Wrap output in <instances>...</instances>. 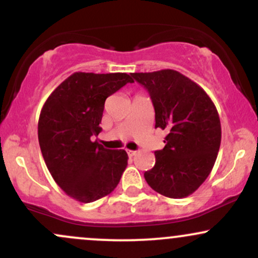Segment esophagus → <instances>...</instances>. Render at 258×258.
<instances>
[{
  "label": "esophagus",
  "mask_w": 258,
  "mask_h": 258,
  "mask_svg": "<svg viewBox=\"0 0 258 258\" xmlns=\"http://www.w3.org/2000/svg\"><path fill=\"white\" fill-rule=\"evenodd\" d=\"M138 152H136V150H127V154H128L130 158H133V156L137 155Z\"/></svg>",
  "instance_id": "esophagus-1"
}]
</instances>
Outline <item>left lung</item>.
Instances as JSON below:
<instances>
[{"mask_svg":"<svg viewBox=\"0 0 258 258\" xmlns=\"http://www.w3.org/2000/svg\"><path fill=\"white\" fill-rule=\"evenodd\" d=\"M155 109V128L166 130L165 147L144 173L150 188L171 199L193 194L211 173L221 146V121L209 94L176 70L133 73Z\"/></svg>","mask_w":258,"mask_h":258,"instance_id":"left-lung-1","label":"left lung"}]
</instances>
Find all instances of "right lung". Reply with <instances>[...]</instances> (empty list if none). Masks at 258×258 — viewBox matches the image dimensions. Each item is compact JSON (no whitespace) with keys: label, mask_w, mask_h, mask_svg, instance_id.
<instances>
[{"label":"right lung","mask_w":258,"mask_h":258,"mask_svg":"<svg viewBox=\"0 0 258 258\" xmlns=\"http://www.w3.org/2000/svg\"><path fill=\"white\" fill-rule=\"evenodd\" d=\"M133 82L126 73H74L49 94L38 119V143L46 166L65 194L92 203L110 194L127 166L125 150L94 141L105 99Z\"/></svg>","instance_id":"1"}]
</instances>
